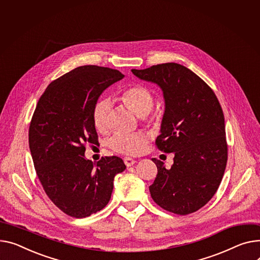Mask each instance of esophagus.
<instances>
[{
	"label": "esophagus",
	"mask_w": 260,
	"mask_h": 260,
	"mask_svg": "<svg viewBox=\"0 0 260 260\" xmlns=\"http://www.w3.org/2000/svg\"><path fill=\"white\" fill-rule=\"evenodd\" d=\"M123 161H124V164L128 167V166H132V165H134L135 163H136V160L135 159H133V158H129V157H125L124 159H123Z\"/></svg>",
	"instance_id": "obj_1"
}]
</instances>
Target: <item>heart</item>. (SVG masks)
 <instances>
[{"instance_id": "b5f03b06", "label": "heart", "mask_w": 260, "mask_h": 260, "mask_svg": "<svg viewBox=\"0 0 260 260\" xmlns=\"http://www.w3.org/2000/svg\"><path fill=\"white\" fill-rule=\"evenodd\" d=\"M121 100L137 116L146 117L153 107V97L150 91L143 85L136 84L123 91ZM112 105L109 98L99 99L94 106L92 117L97 131L107 132L110 126ZM148 122H153L154 119H148ZM148 142V136L143 132L134 134H115L109 141V146L120 153L137 154L142 151Z\"/></svg>"}]
</instances>
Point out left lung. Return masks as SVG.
Returning a JSON list of instances; mask_svg holds the SVG:
<instances>
[{
    "mask_svg": "<svg viewBox=\"0 0 260 260\" xmlns=\"http://www.w3.org/2000/svg\"><path fill=\"white\" fill-rule=\"evenodd\" d=\"M132 72L162 89L165 112L155 145L163 152H175L170 169L152 159L158 174L149 186L150 196L164 210L180 215L193 213L212 199L227 165L219 101L201 77L176 62Z\"/></svg>",
    "mask_w": 260,
    "mask_h": 260,
    "instance_id": "left-lung-1",
    "label": "left lung"
}]
</instances>
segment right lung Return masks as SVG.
<instances>
[{
  "label": "right lung",
  "mask_w": 260,
  "mask_h": 260,
  "mask_svg": "<svg viewBox=\"0 0 260 260\" xmlns=\"http://www.w3.org/2000/svg\"><path fill=\"white\" fill-rule=\"evenodd\" d=\"M124 75L114 69L81 66L52 81L29 126V147L48 198L63 213L90 216L108 205L114 179L126 166L112 155L94 163L85 144H97L93 109L101 93Z\"/></svg>",
  "instance_id": "1"
}]
</instances>
